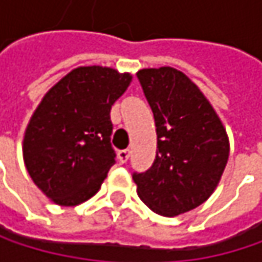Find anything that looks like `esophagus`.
Returning <instances> with one entry per match:
<instances>
[{
	"instance_id": "obj_1",
	"label": "esophagus",
	"mask_w": 262,
	"mask_h": 262,
	"mask_svg": "<svg viewBox=\"0 0 262 262\" xmlns=\"http://www.w3.org/2000/svg\"><path fill=\"white\" fill-rule=\"evenodd\" d=\"M129 156H130V150H127V148L118 151V161H120L121 164H126L127 159H129Z\"/></svg>"
}]
</instances>
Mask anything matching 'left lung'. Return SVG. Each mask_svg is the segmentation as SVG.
<instances>
[{
    "label": "left lung",
    "mask_w": 262,
    "mask_h": 262,
    "mask_svg": "<svg viewBox=\"0 0 262 262\" xmlns=\"http://www.w3.org/2000/svg\"><path fill=\"white\" fill-rule=\"evenodd\" d=\"M151 107L158 150L151 167L133 173L139 199L156 214L174 217L202 205L215 189L229 158V141L215 111L183 73L138 71Z\"/></svg>",
    "instance_id": "8db88e82"
}]
</instances>
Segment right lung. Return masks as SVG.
<instances>
[{
	"label": "right lung",
	"mask_w": 262,
	"mask_h": 262,
	"mask_svg": "<svg viewBox=\"0 0 262 262\" xmlns=\"http://www.w3.org/2000/svg\"><path fill=\"white\" fill-rule=\"evenodd\" d=\"M130 81L112 68L80 67L42 98L23 150L30 178L54 203L76 206L100 189L117 156L111 109Z\"/></svg>",
	"instance_id": "add662e5"
}]
</instances>
